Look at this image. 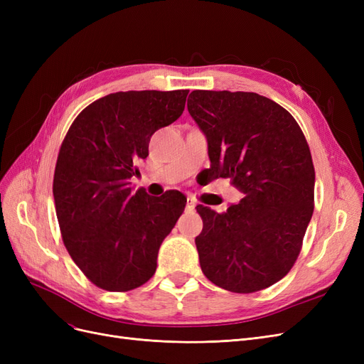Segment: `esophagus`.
<instances>
[{
    "instance_id": "1",
    "label": "esophagus",
    "mask_w": 364,
    "mask_h": 364,
    "mask_svg": "<svg viewBox=\"0 0 364 364\" xmlns=\"http://www.w3.org/2000/svg\"><path fill=\"white\" fill-rule=\"evenodd\" d=\"M194 208H196L194 199H191V197H188V199H186V209H188V211H194Z\"/></svg>"
}]
</instances>
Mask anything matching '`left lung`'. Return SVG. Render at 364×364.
Listing matches in <instances>:
<instances>
[{"mask_svg": "<svg viewBox=\"0 0 364 364\" xmlns=\"http://www.w3.org/2000/svg\"><path fill=\"white\" fill-rule=\"evenodd\" d=\"M186 106L206 136L211 174L245 194L222 214L197 205L202 272L228 291L267 289L293 267L313 215L310 147L291 114L259 94L193 91Z\"/></svg>", "mask_w": 364, "mask_h": 364, "instance_id": "obj_1", "label": "left lung"}]
</instances>
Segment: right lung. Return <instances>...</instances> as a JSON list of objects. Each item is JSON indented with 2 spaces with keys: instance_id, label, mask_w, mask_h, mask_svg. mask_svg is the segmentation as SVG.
Returning a JSON list of instances; mask_svg holds the SVG:
<instances>
[{
  "instance_id": "obj_1",
  "label": "right lung",
  "mask_w": 364,
  "mask_h": 364,
  "mask_svg": "<svg viewBox=\"0 0 364 364\" xmlns=\"http://www.w3.org/2000/svg\"><path fill=\"white\" fill-rule=\"evenodd\" d=\"M188 91H127L98 98L77 115L54 170L53 196L65 247L97 287L129 291L156 272L164 238L183 213L179 191L134 193V164L151 135L178 119Z\"/></svg>"
}]
</instances>
